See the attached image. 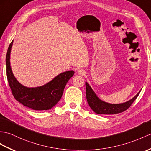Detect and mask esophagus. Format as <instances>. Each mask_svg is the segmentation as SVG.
<instances>
[{"label":"esophagus","instance_id":"1","mask_svg":"<svg viewBox=\"0 0 151 151\" xmlns=\"http://www.w3.org/2000/svg\"><path fill=\"white\" fill-rule=\"evenodd\" d=\"M77 73H78V75H85L86 74V72L83 71V69H78V71H77Z\"/></svg>","mask_w":151,"mask_h":151}]
</instances>
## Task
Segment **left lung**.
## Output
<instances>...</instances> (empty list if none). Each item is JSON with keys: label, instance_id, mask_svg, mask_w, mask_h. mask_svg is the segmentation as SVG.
<instances>
[{"label": "left lung", "instance_id": "left-lung-1", "mask_svg": "<svg viewBox=\"0 0 151 151\" xmlns=\"http://www.w3.org/2000/svg\"><path fill=\"white\" fill-rule=\"evenodd\" d=\"M86 88L87 103L94 113L99 114H114L122 113L131 106L141 91L140 90L132 99L124 103L110 104L100 99L87 82H86Z\"/></svg>", "mask_w": 151, "mask_h": 151}]
</instances>
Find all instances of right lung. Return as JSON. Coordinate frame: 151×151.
<instances>
[{
    "label": "right lung",
    "mask_w": 151,
    "mask_h": 151,
    "mask_svg": "<svg viewBox=\"0 0 151 151\" xmlns=\"http://www.w3.org/2000/svg\"><path fill=\"white\" fill-rule=\"evenodd\" d=\"M13 40L7 51L6 73L9 85L15 99L24 106L35 111H46L53 107L60 100L69 80L74 71L63 72L42 86L27 87L22 85L14 76L10 64V55Z\"/></svg>",
    "instance_id": "1"
}]
</instances>
